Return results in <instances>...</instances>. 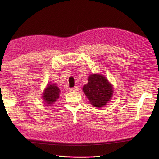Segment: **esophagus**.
<instances>
[{
  "label": "esophagus",
  "instance_id": "1",
  "mask_svg": "<svg viewBox=\"0 0 159 159\" xmlns=\"http://www.w3.org/2000/svg\"><path fill=\"white\" fill-rule=\"evenodd\" d=\"M72 91H74V92H77V91H78V90H79V88H78V86H75L74 88H73L72 89Z\"/></svg>",
  "mask_w": 159,
  "mask_h": 159
}]
</instances>
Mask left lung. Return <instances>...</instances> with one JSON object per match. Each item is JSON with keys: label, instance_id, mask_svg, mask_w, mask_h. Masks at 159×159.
<instances>
[{"label": "left lung", "instance_id": "1", "mask_svg": "<svg viewBox=\"0 0 159 159\" xmlns=\"http://www.w3.org/2000/svg\"><path fill=\"white\" fill-rule=\"evenodd\" d=\"M83 91L92 106L100 108L109 102L113 96V87L105 77L100 74L89 76L88 82Z\"/></svg>", "mask_w": 159, "mask_h": 159}]
</instances>
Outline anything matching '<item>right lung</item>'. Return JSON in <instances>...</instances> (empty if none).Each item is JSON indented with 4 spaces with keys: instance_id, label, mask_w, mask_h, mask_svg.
Instances as JSON below:
<instances>
[{
    "instance_id": "obj_1",
    "label": "right lung",
    "mask_w": 159,
    "mask_h": 159,
    "mask_svg": "<svg viewBox=\"0 0 159 159\" xmlns=\"http://www.w3.org/2000/svg\"><path fill=\"white\" fill-rule=\"evenodd\" d=\"M59 88H58L55 84H48L45 89L43 94V100L46 104H52L59 98Z\"/></svg>"
}]
</instances>
